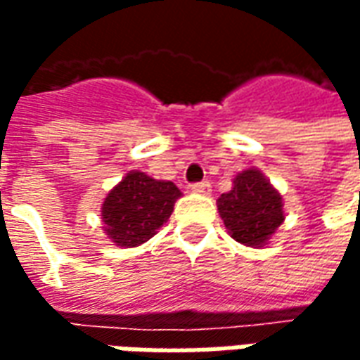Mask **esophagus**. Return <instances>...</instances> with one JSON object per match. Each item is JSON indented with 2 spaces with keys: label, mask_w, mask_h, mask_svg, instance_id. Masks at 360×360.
<instances>
[{
  "label": "esophagus",
  "mask_w": 360,
  "mask_h": 360,
  "mask_svg": "<svg viewBox=\"0 0 360 360\" xmlns=\"http://www.w3.org/2000/svg\"><path fill=\"white\" fill-rule=\"evenodd\" d=\"M191 191H193V193H196V195H210L212 185L208 183V181H200V183L191 185Z\"/></svg>",
  "instance_id": "1"
}]
</instances>
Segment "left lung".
I'll return each instance as SVG.
<instances>
[{
	"label": "left lung",
	"mask_w": 360,
	"mask_h": 360,
	"mask_svg": "<svg viewBox=\"0 0 360 360\" xmlns=\"http://www.w3.org/2000/svg\"><path fill=\"white\" fill-rule=\"evenodd\" d=\"M218 210L235 241L255 249L264 247L285 219L281 195L255 167L235 177L233 188L218 198Z\"/></svg>",
	"instance_id": "left-lung-1"
}]
</instances>
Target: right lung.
<instances>
[{
  "label": "right lung",
  "instance_id": "1",
  "mask_svg": "<svg viewBox=\"0 0 360 360\" xmlns=\"http://www.w3.org/2000/svg\"><path fill=\"white\" fill-rule=\"evenodd\" d=\"M179 196L181 191L172 181L129 172L103 200V233L117 247H139L152 239L169 219Z\"/></svg>",
  "mask_w": 360,
  "mask_h": 360
}]
</instances>
